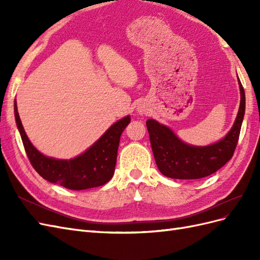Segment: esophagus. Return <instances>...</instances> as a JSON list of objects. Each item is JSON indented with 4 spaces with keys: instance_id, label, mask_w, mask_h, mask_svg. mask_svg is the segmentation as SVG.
<instances>
[{
    "instance_id": "obj_1",
    "label": "esophagus",
    "mask_w": 260,
    "mask_h": 260,
    "mask_svg": "<svg viewBox=\"0 0 260 260\" xmlns=\"http://www.w3.org/2000/svg\"><path fill=\"white\" fill-rule=\"evenodd\" d=\"M139 112H140V114H143L144 113V109H140Z\"/></svg>"
}]
</instances>
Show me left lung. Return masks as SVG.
I'll return each instance as SVG.
<instances>
[{
	"mask_svg": "<svg viewBox=\"0 0 260 260\" xmlns=\"http://www.w3.org/2000/svg\"><path fill=\"white\" fill-rule=\"evenodd\" d=\"M241 102L230 131L218 142L195 146L180 140L169 127L155 119H147L146 127L157 167L164 176L172 179H201L214 174L229 161L237 147L245 114V93L238 77Z\"/></svg>",
	"mask_w": 260,
	"mask_h": 260,
	"instance_id": "left-lung-1",
	"label": "left lung"
}]
</instances>
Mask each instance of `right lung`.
Segmentation results:
<instances>
[{"label": "right lung", "mask_w": 260, "mask_h": 260, "mask_svg": "<svg viewBox=\"0 0 260 260\" xmlns=\"http://www.w3.org/2000/svg\"><path fill=\"white\" fill-rule=\"evenodd\" d=\"M14 112L28 158L43 179L69 190L80 191L103 185L113 178L120 136L131 120L129 115L112 124L82 154L70 159H57L43 155L30 142L22 127L16 100L14 102Z\"/></svg>", "instance_id": "add662e5"}]
</instances>
